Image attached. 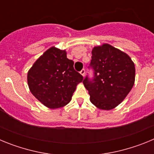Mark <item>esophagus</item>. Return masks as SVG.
Returning <instances> with one entry per match:
<instances>
[{
    "label": "esophagus",
    "instance_id": "34e87169",
    "mask_svg": "<svg viewBox=\"0 0 154 154\" xmlns=\"http://www.w3.org/2000/svg\"><path fill=\"white\" fill-rule=\"evenodd\" d=\"M80 74H81L82 76L85 75V69H82V70L80 71Z\"/></svg>",
    "mask_w": 154,
    "mask_h": 154
}]
</instances>
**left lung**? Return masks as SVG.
<instances>
[{"label":"left lung","mask_w":154,"mask_h":154,"mask_svg":"<svg viewBox=\"0 0 154 154\" xmlns=\"http://www.w3.org/2000/svg\"><path fill=\"white\" fill-rule=\"evenodd\" d=\"M83 79L90 101L100 109L115 108L126 98L135 81V65L126 53L108 44L95 47Z\"/></svg>","instance_id":"left-lung-1"}]
</instances>
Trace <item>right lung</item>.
I'll return each instance as SVG.
<instances>
[{
    "mask_svg": "<svg viewBox=\"0 0 154 154\" xmlns=\"http://www.w3.org/2000/svg\"><path fill=\"white\" fill-rule=\"evenodd\" d=\"M73 65L74 62L67 58L65 51L55 47L48 49L28 71V83L31 93L50 109L67 105L76 85L83 80Z\"/></svg>",
    "mask_w": 154,
    "mask_h": 154,
    "instance_id": "obj_1",
    "label": "right lung"
}]
</instances>
